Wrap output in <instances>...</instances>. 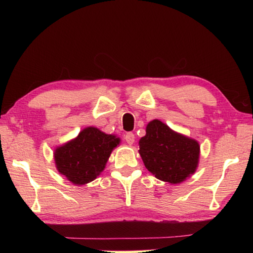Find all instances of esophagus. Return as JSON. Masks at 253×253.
Returning <instances> with one entry per match:
<instances>
[{"label": "esophagus", "instance_id": "esophagus-1", "mask_svg": "<svg viewBox=\"0 0 253 253\" xmlns=\"http://www.w3.org/2000/svg\"><path fill=\"white\" fill-rule=\"evenodd\" d=\"M124 140H125L127 144L131 145L135 142V135L132 134V132H127V134L124 135Z\"/></svg>", "mask_w": 253, "mask_h": 253}]
</instances>
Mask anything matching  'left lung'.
Listing matches in <instances>:
<instances>
[{
	"label": "left lung",
	"mask_w": 253,
	"mask_h": 253,
	"mask_svg": "<svg viewBox=\"0 0 253 253\" xmlns=\"http://www.w3.org/2000/svg\"><path fill=\"white\" fill-rule=\"evenodd\" d=\"M146 169L161 181L177 184L195 172L200 146L194 139L173 131L161 121L151 122L139 140Z\"/></svg>",
	"instance_id": "left-lung-1"
}]
</instances>
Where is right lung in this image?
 I'll use <instances>...</instances> for the list:
<instances>
[{
	"label": "right lung",
	"instance_id": "add662e5",
	"mask_svg": "<svg viewBox=\"0 0 253 253\" xmlns=\"http://www.w3.org/2000/svg\"><path fill=\"white\" fill-rule=\"evenodd\" d=\"M119 142L116 136L107 135L98 128H84L77 138L55 149V166L70 182L83 185L104 170L111 151Z\"/></svg>",
	"mask_w": 253,
	"mask_h": 253
}]
</instances>
